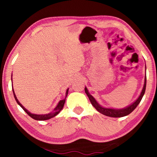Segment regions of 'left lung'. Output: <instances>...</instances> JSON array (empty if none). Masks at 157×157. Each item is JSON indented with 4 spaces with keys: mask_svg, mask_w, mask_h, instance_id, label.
Returning <instances> with one entry per match:
<instances>
[{
    "mask_svg": "<svg viewBox=\"0 0 157 157\" xmlns=\"http://www.w3.org/2000/svg\"><path fill=\"white\" fill-rule=\"evenodd\" d=\"M146 68V66H145ZM146 71V69H145ZM145 88H146V76L145 77V80H144V85H143V89L139 96L138 97L137 99L134 101V102H132V104L129 105L127 106V107L124 108H121V109H117V108H111V107H102V105H100L99 103H98V101L95 99V98L92 95L90 94L89 92L88 89L86 86H85V93H86L87 96L89 97L90 102H91V105L94 106V107L96 109V110L100 112V113L103 114V115H105L109 117H113V118H120V117H123L129 115L130 113H132L133 111H134L136 107L139 104L140 100H142L143 96L144 95L145 91Z\"/></svg>",
    "mask_w": 157,
    "mask_h": 157,
    "instance_id": "8db88e82",
    "label": "left lung"
}]
</instances>
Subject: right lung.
<instances>
[{
	"instance_id": "right-lung-1",
	"label": "right lung",
	"mask_w": 157,
	"mask_h": 157,
	"mask_svg": "<svg viewBox=\"0 0 157 157\" xmlns=\"http://www.w3.org/2000/svg\"><path fill=\"white\" fill-rule=\"evenodd\" d=\"M12 91H13V94H14V96L16 101H17V104L20 106V107L23 109V110H24L26 113H27L29 116H30L31 118H33L34 120H36V121H46V120H48V119H50L53 118V117H55V116H57L58 113H59L62 109L63 107V105H64V103H65V101L66 99V97H67L68 95V89L69 88H68L66 89V95H65V98L64 99H63L62 100H59V102H58V104L57 105L56 107L54 109V110H52L51 112H50L48 113H46V114H35V113H32L31 112H30L28 109H26L23 107V106L21 104L19 101L17 99V96H16V94L14 93V89H13V84L12 85Z\"/></svg>"
}]
</instances>
